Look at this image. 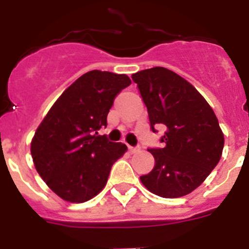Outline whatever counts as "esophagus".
Masks as SVG:
<instances>
[{
	"label": "esophagus",
	"mask_w": 249,
	"mask_h": 249,
	"mask_svg": "<svg viewBox=\"0 0 249 249\" xmlns=\"http://www.w3.org/2000/svg\"><path fill=\"white\" fill-rule=\"evenodd\" d=\"M128 151L131 152V153H136V152L140 151V148H138V147H132V146H128Z\"/></svg>",
	"instance_id": "esophagus-1"
}]
</instances>
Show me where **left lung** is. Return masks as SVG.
I'll use <instances>...</instances> for the list:
<instances>
[{
  "instance_id": "obj_1",
  "label": "left lung",
  "mask_w": 249,
  "mask_h": 249,
  "mask_svg": "<svg viewBox=\"0 0 249 249\" xmlns=\"http://www.w3.org/2000/svg\"><path fill=\"white\" fill-rule=\"evenodd\" d=\"M151 129H164L163 148H149L155 167L141 182L152 193L177 198L195 191L221 160L224 137L211 106L188 81L164 67L132 74Z\"/></svg>"
}]
</instances>
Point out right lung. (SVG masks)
Instances as JSON below:
<instances>
[{"label": "right lung", "mask_w": 249, "mask_h": 249, "mask_svg": "<svg viewBox=\"0 0 249 249\" xmlns=\"http://www.w3.org/2000/svg\"><path fill=\"white\" fill-rule=\"evenodd\" d=\"M129 85L126 74L87 72L59 96L37 128L31 142L35 167L65 201L82 203L98 195L127 151L98 131L107 126L116 96Z\"/></svg>", "instance_id": "right-lung-1"}]
</instances>
